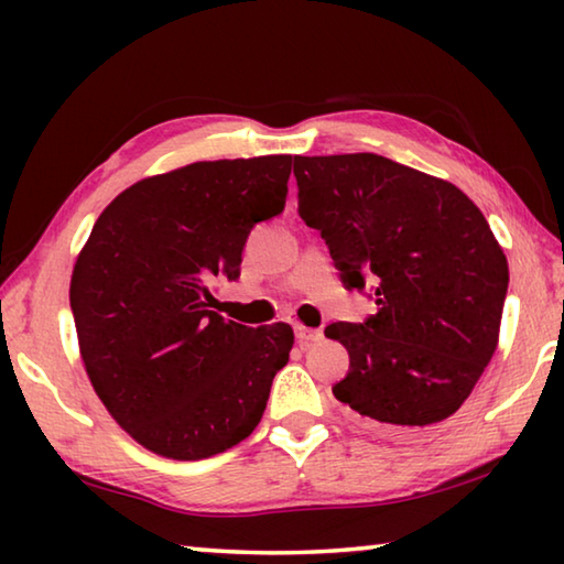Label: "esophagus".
Listing matches in <instances>:
<instances>
[{
  "mask_svg": "<svg viewBox=\"0 0 564 564\" xmlns=\"http://www.w3.org/2000/svg\"><path fill=\"white\" fill-rule=\"evenodd\" d=\"M295 338L299 343H313V340H321L323 333L318 328H305V326H295Z\"/></svg>",
  "mask_w": 564,
  "mask_h": 564,
  "instance_id": "34e87169",
  "label": "esophagus"
}]
</instances>
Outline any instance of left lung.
I'll use <instances>...</instances> for the list:
<instances>
[{
    "instance_id": "left-lung-1",
    "label": "left lung",
    "mask_w": 564,
    "mask_h": 564,
    "mask_svg": "<svg viewBox=\"0 0 564 564\" xmlns=\"http://www.w3.org/2000/svg\"><path fill=\"white\" fill-rule=\"evenodd\" d=\"M299 214L321 231L362 323H330L350 368L333 395L390 433H420L473 393L495 348L508 259L460 188L378 154L293 156ZM369 285H365V281Z\"/></svg>"
}]
</instances>
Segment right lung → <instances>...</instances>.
<instances>
[{
	"label": "right lung",
	"instance_id": "add662e5",
	"mask_svg": "<svg viewBox=\"0 0 564 564\" xmlns=\"http://www.w3.org/2000/svg\"><path fill=\"white\" fill-rule=\"evenodd\" d=\"M291 156L196 161L104 208L72 273L82 360L111 417L174 460L224 453L261 423L289 362V323L248 328L208 311L236 281L251 228L279 216Z\"/></svg>",
	"mask_w": 564,
	"mask_h": 564
}]
</instances>
